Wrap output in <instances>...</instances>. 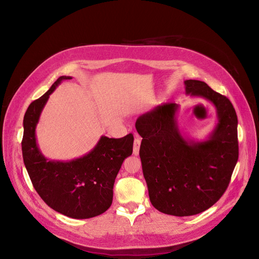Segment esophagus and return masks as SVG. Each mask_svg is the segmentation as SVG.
<instances>
[{
  "mask_svg": "<svg viewBox=\"0 0 259 259\" xmlns=\"http://www.w3.org/2000/svg\"><path fill=\"white\" fill-rule=\"evenodd\" d=\"M140 143H142V140L137 136L134 140V146H133V153L135 155H137L139 153V148H140Z\"/></svg>",
  "mask_w": 259,
  "mask_h": 259,
  "instance_id": "34e87169",
  "label": "esophagus"
}]
</instances>
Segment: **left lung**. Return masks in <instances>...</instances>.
Returning <instances> with one entry per match:
<instances>
[{"label": "left lung", "mask_w": 259, "mask_h": 259, "mask_svg": "<svg viewBox=\"0 0 259 259\" xmlns=\"http://www.w3.org/2000/svg\"><path fill=\"white\" fill-rule=\"evenodd\" d=\"M186 94L216 107L218 123L205 142L180 134L179 106L163 104L140 115L139 156L151 204L173 216L202 213L222 198L239 158L238 116L230 100L198 80L185 81Z\"/></svg>", "instance_id": "obj_1"}]
</instances>
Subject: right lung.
<instances>
[{
    "label": "right lung",
    "instance_id": "obj_1",
    "mask_svg": "<svg viewBox=\"0 0 259 259\" xmlns=\"http://www.w3.org/2000/svg\"><path fill=\"white\" fill-rule=\"evenodd\" d=\"M62 75L43 96L32 101L23 116L22 158L34 189L54 210L75 219L98 216L111 206L113 185L123 161L133 153L134 136H101L91 152L69 162L51 161L36 145L35 127L51 94Z\"/></svg>",
    "mask_w": 259,
    "mask_h": 259
}]
</instances>
